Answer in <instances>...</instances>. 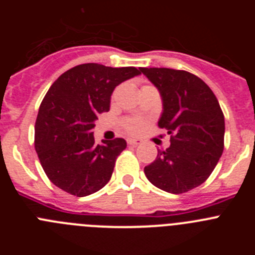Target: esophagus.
<instances>
[{
    "label": "esophagus",
    "mask_w": 255,
    "mask_h": 255,
    "mask_svg": "<svg viewBox=\"0 0 255 255\" xmlns=\"http://www.w3.org/2000/svg\"><path fill=\"white\" fill-rule=\"evenodd\" d=\"M126 141H128L129 145H132V147H135V145H138V144L140 143V140H138V139H132V138H129Z\"/></svg>",
    "instance_id": "1"
}]
</instances>
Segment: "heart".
<instances>
[{
    "label": "heart",
    "instance_id": "heart-1",
    "mask_svg": "<svg viewBox=\"0 0 255 255\" xmlns=\"http://www.w3.org/2000/svg\"><path fill=\"white\" fill-rule=\"evenodd\" d=\"M121 125H123L124 130L129 134H139L144 130L145 128V121L140 120V119H135V117H126L121 121Z\"/></svg>",
    "mask_w": 255,
    "mask_h": 255
}]
</instances>
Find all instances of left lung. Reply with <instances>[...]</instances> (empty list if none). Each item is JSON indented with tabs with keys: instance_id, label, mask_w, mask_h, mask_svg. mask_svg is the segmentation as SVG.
Masks as SVG:
<instances>
[{
	"instance_id": "1",
	"label": "left lung",
	"mask_w": 255,
	"mask_h": 255,
	"mask_svg": "<svg viewBox=\"0 0 255 255\" xmlns=\"http://www.w3.org/2000/svg\"><path fill=\"white\" fill-rule=\"evenodd\" d=\"M158 88L163 112L158 121L171 145L158 150L144 173L161 190L182 194L203 184L225 147V117L211 88L194 74L166 67H141Z\"/></svg>"
}]
</instances>
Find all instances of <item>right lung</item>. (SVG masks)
Returning a JSON list of instances; mask_svg holds the SVG:
<instances>
[{
	"label": "right lung",
	"mask_w": 255,
	"mask_h": 255,
	"mask_svg": "<svg viewBox=\"0 0 255 255\" xmlns=\"http://www.w3.org/2000/svg\"><path fill=\"white\" fill-rule=\"evenodd\" d=\"M140 73L141 67L83 64L51 85L38 111L34 147L47 177L57 188L87 197L110 181L126 141L116 138L94 144V121L110 110L115 88Z\"/></svg>",
	"instance_id": "obj_1"
}]
</instances>
